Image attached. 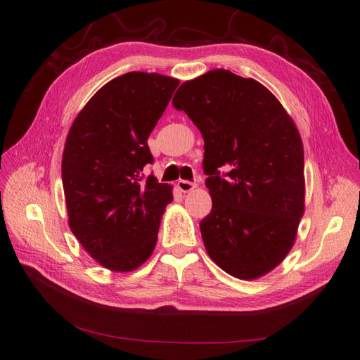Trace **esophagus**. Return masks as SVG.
<instances>
[{
	"label": "esophagus",
	"mask_w": 360,
	"mask_h": 360,
	"mask_svg": "<svg viewBox=\"0 0 360 360\" xmlns=\"http://www.w3.org/2000/svg\"><path fill=\"white\" fill-rule=\"evenodd\" d=\"M178 188L181 190V192H184V193H187V192H192V190L196 187V182H192V181H184V179H179L178 181Z\"/></svg>",
	"instance_id": "obj_1"
}]
</instances>
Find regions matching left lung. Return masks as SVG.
<instances>
[{"label":"left lung","mask_w":360,"mask_h":360,"mask_svg":"<svg viewBox=\"0 0 360 360\" xmlns=\"http://www.w3.org/2000/svg\"><path fill=\"white\" fill-rule=\"evenodd\" d=\"M173 106L204 139L205 250L232 277H263L292 249L304 212L303 142L292 117L262 83L227 70L182 83Z\"/></svg>","instance_id":"1"}]
</instances>
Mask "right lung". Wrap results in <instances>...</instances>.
<instances>
[{
  "label": "right lung",
  "instance_id": "1",
  "mask_svg": "<svg viewBox=\"0 0 360 360\" xmlns=\"http://www.w3.org/2000/svg\"><path fill=\"white\" fill-rule=\"evenodd\" d=\"M179 85L156 72H127L89 98L68 133L62 179L68 224L98 264L129 272L151 257L172 186L155 176L148 136Z\"/></svg>",
  "mask_w": 360,
  "mask_h": 360
}]
</instances>
